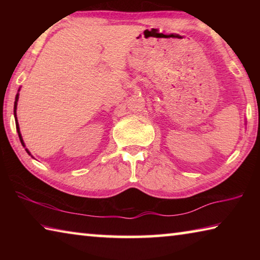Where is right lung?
<instances>
[{"mask_svg": "<svg viewBox=\"0 0 260 260\" xmlns=\"http://www.w3.org/2000/svg\"><path fill=\"white\" fill-rule=\"evenodd\" d=\"M18 91H19V90H18ZM18 99H19V94H17V95H16V101H15V107H14V114H15V120H16V128H17V132H18L19 140H20L21 144H23V146L25 147V144H24V141H23V138H21V134H20V129H19L18 120H17V113H16V110H17V102H18ZM26 151H27L28 155H30V153H29V151L27 150V149H26Z\"/></svg>", "mask_w": 260, "mask_h": 260, "instance_id": "right-lung-1", "label": "right lung"}]
</instances>
